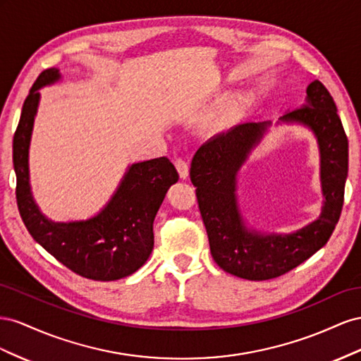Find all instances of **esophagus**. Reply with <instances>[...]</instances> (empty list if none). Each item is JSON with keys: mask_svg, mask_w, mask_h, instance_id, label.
Returning a JSON list of instances; mask_svg holds the SVG:
<instances>
[{"mask_svg": "<svg viewBox=\"0 0 361 361\" xmlns=\"http://www.w3.org/2000/svg\"><path fill=\"white\" fill-rule=\"evenodd\" d=\"M173 163H175V168H177V171L180 173V177L181 178H186L188 175H189V163L184 160V159H181V157L175 159Z\"/></svg>", "mask_w": 361, "mask_h": 361, "instance_id": "34e87169", "label": "esophagus"}]
</instances>
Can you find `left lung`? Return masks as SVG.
Returning <instances> with one entry per match:
<instances>
[{"label":"left lung","instance_id":"1","mask_svg":"<svg viewBox=\"0 0 361 361\" xmlns=\"http://www.w3.org/2000/svg\"><path fill=\"white\" fill-rule=\"evenodd\" d=\"M281 121H296L317 136L322 156V216L305 228L287 235H260L245 230L235 205V173L259 140L267 122H246L214 135L195 152L190 180L205 225L213 260L225 272L245 280L276 278L322 248L341 218L348 175V137L333 97L321 81L307 87V104Z\"/></svg>","mask_w":361,"mask_h":361}]
</instances>
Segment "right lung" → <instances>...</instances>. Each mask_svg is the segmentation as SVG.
Returning a JSON list of instances; mask_svg holds the SVG:
<instances>
[{
    "label": "right lung",
    "instance_id": "add662e5",
    "mask_svg": "<svg viewBox=\"0 0 361 361\" xmlns=\"http://www.w3.org/2000/svg\"><path fill=\"white\" fill-rule=\"evenodd\" d=\"M60 78L56 68L40 72L27 95L13 136L16 202L32 238L68 269L95 281H115L136 272L154 246L152 222L178 172L168 157L133 164L107 207L86 222L54 224L30 193L28 147L39 92Z\"/></svg>",
    "mask_w": 361,
    "mask_h": 361
}]
</instances>
